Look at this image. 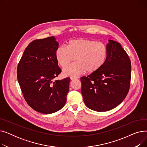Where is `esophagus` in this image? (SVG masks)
<instances>
[{"label": "esophagus", "mask_w": 147, "mask_h": 147, "mask_svg": "<svg viewBox=\"0 0 147 147\" xmlns=\"http://www.w3.org/2000/svg\"><path fill=\"white\" fill-rule=\"evenodd\" d=\"M79 78V77H73V76H71L70 77V79L71 80H75V79H78Z\"/></svg>", "instance_id": "obj_1"}]
</instances>
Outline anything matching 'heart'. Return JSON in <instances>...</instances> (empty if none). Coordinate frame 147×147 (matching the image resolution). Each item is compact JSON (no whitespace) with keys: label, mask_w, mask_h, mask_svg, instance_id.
I'll return each instance as SVG.
<instances>
[{"label":"heart","mask_w":147,"mask_h":147,"mask_svg":"<svg viewBox=\"0 0 147 147\" xmlns=\"http://www.w3.org/2000/svg\"><path fill=\"white\" fill-rule=\"evenodd\" d=\"M108 55L107 45L101 42L88 38H74L67 46L61 45L55 51L58 64L65 68L74 58L76 62L64 69L65 76H76L86 71L92 73L98 71L104 64Z\"/></svg>","instance_id":"b5f03b06"}]
</instances>
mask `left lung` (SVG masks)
I'll return each instance as SVG.
<instances>
[{"label": "left lung", "instance_id": "8db88e82", "mask_svg": "<svg viewBox=\"0 0 147 147\" xmlns=\"http://www.w3.org/2000/svg\"><path fill=\"white\" fill-rule=\"evenodd\" d=\"M102 67L80 78L82 94L89 109L102 112L119 105L127 96L131 79V62L121 45L109 40Z\"/></svg>", "mask_w": 147, "mask_h": 147}]
</instances>
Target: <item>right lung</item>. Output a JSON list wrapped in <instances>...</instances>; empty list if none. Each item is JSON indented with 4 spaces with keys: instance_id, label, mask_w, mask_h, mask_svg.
<instances>
[{
    "instance_id": "1",
    "label": "right lung",
    "mask_w": 147,
    "mask_h": 147,
    "mask_svg": "<svg viewBox=\"0 0 147 147\" xmlns=\"http://www.w3.org/2000/svg\"><path fill=\"white\" fill-rule=\"evenodd\" d=\"M58 43L54 36L31 42L17 67V79L28 105L35 111L51 114L63 108L70 78L53 80L61 69L55 58Z\"/></svg>"
}]
</instances>
